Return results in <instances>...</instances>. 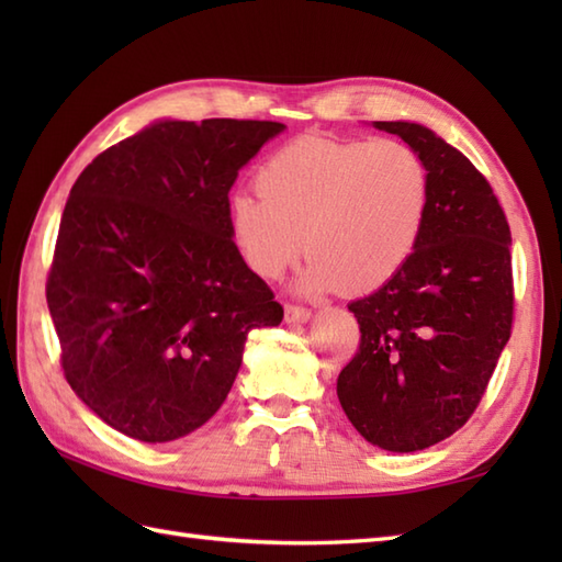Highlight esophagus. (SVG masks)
Listing matches in <instances>:
<instances>
[{"label": "esophagus", "mask_w": 562, "mask_h": 562, "mask_svg": "<svg viewBox=\"0 0 562 562\" xmlns=\"http://www.w3.org/2000/svg\"><path fill=\"white\" fill-rule=\"evenodd\" d=\"M308 316H312V312H308L306 306L292 304V302L284 304V321H288V324H304V321H308Z\"/></svg>", "instance_id": "1"}]
</instances>
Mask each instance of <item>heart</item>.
<instances>
[{
	"instance_id": "1",
	"label": "heart",
	"mask_w": 562,
	"mask_h": 562,
	"mask_svg": "<svg viewBox=\"0 0 562 562\" xmlns=\"http://www.w3.org/2000/svg\"><path fill=\"white\" fill-rule=\"evenodd\" d=\"M258 190L229 200L232 236L262 278L304 248L306 288L372 292L396 278L423 234L429 176L413 147L302 135L260 164Z\"/></svg>"
}]
</instances>
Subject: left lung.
I'll list each match as a JSON object with an SVG mask.
<instances>
[{
	"mask_svg": "<svg viewBox=\"0 0 562 562\" xmlns=\"http://www.w3.org/2000/svg\"><path fill=\"white\" fill-rule=\"evenodd\" d=\"M374 125L420 154L429 205L396 278L348 304L362 336L338 398L367 441L417 451L469 423L512 336V234L487 178L459 149L423 125Z\"/></svg>",
	"mask_w": 562,
	"mask_h": 562,
	"instance_id": "obj_1",
	"label": "left lung"
}]
</instances>
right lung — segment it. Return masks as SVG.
<instances>
[{"label":"right lung","mask_w":562,"mask_h":562,"mask_svg":"<svg viewBox=\"0 0 562 562\" xmlns=\"http://www.w3.org/2000/svg\"><path fill=\"white\" fill-rule=\"evenodd\" d=\"M282 123L164 121L101 151L59 220L45 296L71 391L171 441L220 411L248 333L284 312L232 238L229 190Z\"/></svg>","instance_id":"right-lung-1"}]
</instances>
